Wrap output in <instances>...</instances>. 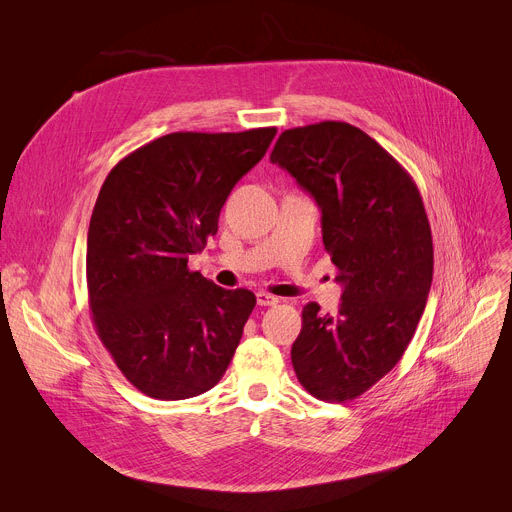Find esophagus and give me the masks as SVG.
I'll return each mask as SVG.
<instances>
[{
	"mask_svg": "<svg viewBox=\"0 0 512 512\" xmlns=\"http://www.w3.org/2000/svg\"><path fill=\"white\" fill-rule=\"evenodd\" d=\"M277 302H280V298H277V296H271L269 292H263V290L257 292V304L259 306H275Z\"/></svg>",
	"mask_w": 512,
	"mask_h": 512,
	"instance_id": "esophagus-1",
	"label": "esophagus"
}]
</instances>
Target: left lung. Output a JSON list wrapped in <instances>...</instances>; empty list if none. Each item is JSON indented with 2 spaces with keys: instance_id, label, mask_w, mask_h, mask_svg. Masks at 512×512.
I'll return each mask as SVG.
<instances>
[{
  "instance_id": "left-lung-1",
  "label": "left lung",
  "mask_w": 512,
  "mask_h": 512,
  "mask_svg": "<svg viewBox=\"0 0 512 512\" xmlns=\"http://www.w3.org/2000/svg\"><path fill=\"white\" fill-rule=\"evenodd\" d=\"M271 163L316 200L322 243L343 284L337 314L304 306L294 371L318 400H353L400 361L425 312L433 237L423 198L408 171L347 122L284 130Z\"/></svg>"
}]
</instances>
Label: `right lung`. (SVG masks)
<instances>
[{
    "mask_svg": "<svg viewBox=\"0 0 512 512\" xmlns=\"http://www.w3.org/2000/svg\"><path fill=\"white\" fill-rule=\"evenodd\" d=\"M275 132H171L102 185L87 232L89 310L124 378L151 398L208 392L239 347L255 294L218 288L188 259L216 235L230 190Z\"/></svg>",
    "mask_w": 512,
    "mask_h": 512,
    "instance_id": "right-lung-1",
    "label": "right lung"
}]
</instances>
